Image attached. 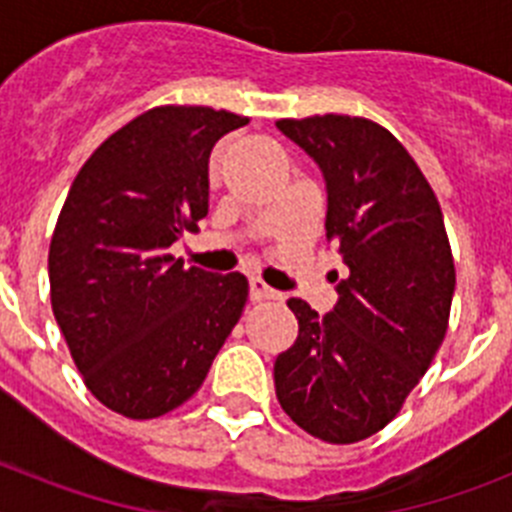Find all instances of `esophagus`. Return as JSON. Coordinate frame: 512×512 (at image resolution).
<instances>
[{"instance_id":"34e87169","label":"esophagus","mask_w":512,"mask_h":512,"mask_svg":"<svg viewBox=\"0 0 512 512\" xmlns=\"http://www.w3.org/2000/svg\"><path fill=\"white\" fill-rule=\"evenodd\" d=\"M248 292H251V300H256V302L274 300V297L279 295L277 289H271L269 284H266L261 277H251V279H248Z\"/></svg>"}]
</instances>
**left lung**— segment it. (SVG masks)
Instances as JSON below:
<instances>
[{
  "label": "left lung",
  "mask_w": 512,
  "mask_h": 512,
  "mask_svg": "<svg viewBox=\"0 0 512 512\" xmlns=\"http://www.w3.org/2000/svg\"><path fill=\"white\" fill-rule=\"evenodd\" d=\"M277 128L323 171L325 238L348 266L328 315L287 300L300 333L274 361L277 397L310 436L354 443L400 413L446 336L456 271L441 205L377 122L315 115Z\"/></svg>",
  "instance_id": "1"
}]
</instances>
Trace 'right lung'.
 <instances>
[{
    "label": "right lung",
    "mask_w": 512,
    "mask_h": 512,
    "mask_svg": "<svg viewBox=\"0 0 512 512\" xmlns=\"http://www.w3.org/2000/svg\"><path fill=\"white\" fill-rule=\"evenodd\" d=\"M248 117L153 107L81 166L48 251L51 305L94 397L133 420L158 418L200 390L248 300L243 274L171 256L207 215L217 140Z\"/></svg>",
    "instance_id": "right-lung-1"
}]
</instances>
